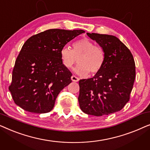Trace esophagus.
I'll list each match as a JSON object with an SVG mask.
<instances>
[{
    "mask_svg": "<svg viewBox=\"0 0 150 150\" xmlns=\"http://www.w3.org/2000/svg\"><path fill=\"white\" fill-rule=\"evenodd\" d=\"M71 81H74V82H78V81H79V78L76 77V76H74V75L71 76Z\"/></svg>",
    "mask_w": 150,
    "mask_h": 150,
    "instance_id": "obj_1",
    "label": "esophagus"
}]
</instances>
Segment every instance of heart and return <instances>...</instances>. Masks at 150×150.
<instances>
[{"instance_id":"1","label":"heart","mask_w":150,"mask_h":150,"mask_svg":"<svg viewBox=\"0 0 150 150\" xmlns=\"http://www.w3.org/2000/svg\"><path fill=\"white\" fill-rule=\"evenodd\" d=\"M60 55L63 65L67 69H71L78 61L79 65L75 68V71L82 76L87 75L88 73L94 75L100 72L106 58L103 49L95 46L87 38L74 42L72 50L67 46L63 47Z\"/></svg>"}]
</instances>
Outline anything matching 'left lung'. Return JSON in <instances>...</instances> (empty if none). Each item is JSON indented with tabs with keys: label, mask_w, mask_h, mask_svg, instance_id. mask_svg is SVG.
Wrapping results in <instances>:
<instances>
[{
	"label": "left lung",
	"mask_w": 150,
	"mask_h": 150,
	"mask_svg": "<svg viewBox=\"0 0 150 150\" xmlns=\"http://www.w3.org/2000/svg\"><path fill=\"white\" fill-rule=\"evenodd\" d=\"M87 35L102 47L106 58L100 72L91 79L79 81L80 108L94 116L120 111L130 100L136 76L132 53L113 35Z\"/></svg>",
	"instance_id": "1"
}]
</instances>
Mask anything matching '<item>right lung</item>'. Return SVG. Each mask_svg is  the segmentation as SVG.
Masks as SVG:
<instances>
[{
	"instance_id": "1",
	"label": "right lung",
	"mask_w": 150,
	"mask_h": 150,
	"mask_svg": "<svg viewBox=\"0 0 150 150\" xmlns=\"http://www.w3.org/2000/svg\"><path fill=\"white\" fill-rule=\"evenodd\" d=\"M83 30L49 29L24 43L16 60L9 87L15 103L26 111L46 113L54 107L63 88L71 83L60 51Z\"/></svg>"
}]
</instances>
